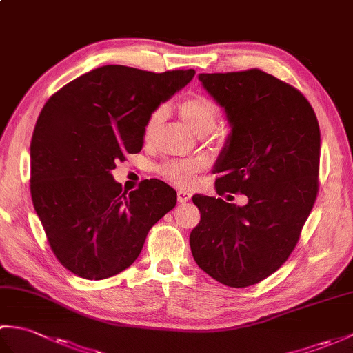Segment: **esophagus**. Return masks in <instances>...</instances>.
Masks as SVG:
<instances>
[{
  "instance_id": "esophagus-1",
  "label": "esophagus",
  "mask_w": 353,
  "mask_h": 353,
  "mask_svg": "<svg viewBox=\"0 0 353 353\" xmlns=\"http://www.w3.org/2000/svg\"><path fill=\"white\" fill-rule=\"evenodd\" d=\"M190 199H191V194L190 192H186V191H179L177 192L179 203H186V201H188Z\"/></svg>"
}]
</instances>
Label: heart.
Wrapping results in <instances>:
<instances>
[{"label": "heart", "mask_w": 353, "mask_h": 353, "mask_svg": "<svg viewBox=\"0 0 353 353\" xmlns=\"http://www.w3.org/2000/svg\"><path fill=\"white\" fill-rule=\"evenodd\" d=\"M165 108H157L152 115H150L145 125V138L153 137L156 130L159 129L161 123L165 118ZM179 114H181L183 123L190 129L199 134V137H206L211 133L220 118V108L214 100L206 95L196 94L186 97L179 103ZM200 163L197 161H182V162H167L162 165L161 172L168 179L170 182L190 186L194 182V174L199 171Z\"/></svg>", "instance_id": "b5f03b06"}]
</instances>
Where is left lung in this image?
I'll use <instances>...</instances> for the list:
<instances>
[{"mask_svg":"<svg viewBox=\"0 0 353 353\" xmlns=\"http://www.w3.org/2000/svg\"><path fill=\"white\" fill-rule=\"evenodd\" d=\"M199 80L230 124L214 167L215 190L241 192L247 205L196 194L201 219L190 235L191 252L215 281L250 287L288 259L316 203L319 121L301 91L258 68Z\"/></svg>","mask_w":353,"mask_h":353,"instance_id":"8db88e82","label":"left lung"}]
</instances>
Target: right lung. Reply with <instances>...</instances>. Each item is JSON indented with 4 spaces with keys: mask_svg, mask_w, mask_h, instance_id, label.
<instances>
[{
    "mask_svg": "<svg viewBox=\"0 0 353 353\" xmlns=\"http://www.w3.org/2000/svg\"><path fill=\"white\" fill-rule=\"evenodd\" d=\"M194 74L106 65L45 103L30 144V192L52 253L71 273L91 281L121 273L176 206L165 182L125 192L110 171L141 152L150 115Z\"/></svg>",
    "mask_w": 353,
    "mask_h": 353,
    "instance_id": "1",
    "label": "right lung"
}]
</instances>
